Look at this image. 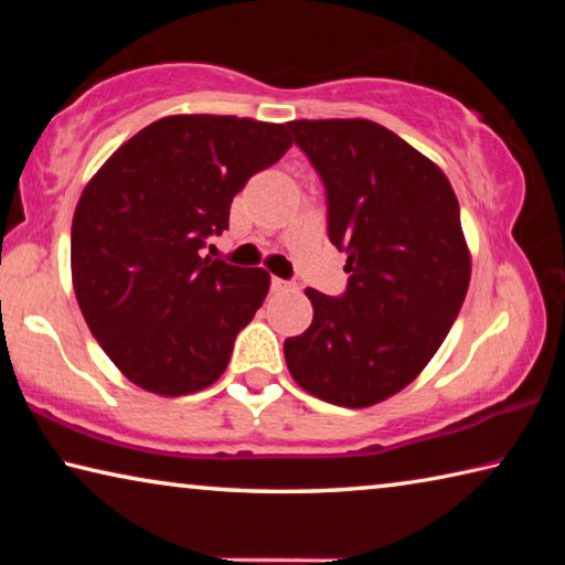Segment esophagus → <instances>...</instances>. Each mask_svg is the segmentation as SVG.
<instances>
[{"instance_id": "obj_1", "label": "esophagus", "mask_w": 565, "mask_h": 565, "mask_svg": "<svg viewBox=\"0 0 565 565\" xmlns=\"http://www.w3.org/2000/svg\"><path fill=\"white\" fill-rule=\"evenodd\" d=\"M271 289L274 291H296V284L294 281H286V279H279V276H274Z\"/></svg>"}]
</instances>
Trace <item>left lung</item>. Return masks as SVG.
<instances>
[{
	"label": "left lung",
	"instance_id": "obj_1",
	"mask_svg": "<svg viewBox=\"0 0 565 565\" xmlns=\"http://www.w3.org/2000/svg\"><path fill=\"white\" fill-rule=\"evenodd\" d=\"M323 179L329 238L347 252L339 299L306 289L313 321L284 341L296 384L347 408L406 388L461 311L471 281L458 199L431 159L369 119H294Z\"/></svg>",
	"mask_w": 565,
	"mask_h": 565
}]
</instances>
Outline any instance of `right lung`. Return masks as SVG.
<instances>
[{
    "mask_svg": "<svg viewBox=\"0 0 565 565\" xmlns=\"http://www.w3.org/2000/svg\"><path fill=\"white\" fill-rule=\"evenodd\" d=\"M294 145L289 124L171 114L114 151L72 218V284L89 331L124 376L157 396L224 374L269 294L266 269L202 256L248 177Z\"/></svg>",
    "mask_w": 565,
    "mask_h": 565,
    "instance_id": "1",
    "label": "right lung"
}]
</instances>
